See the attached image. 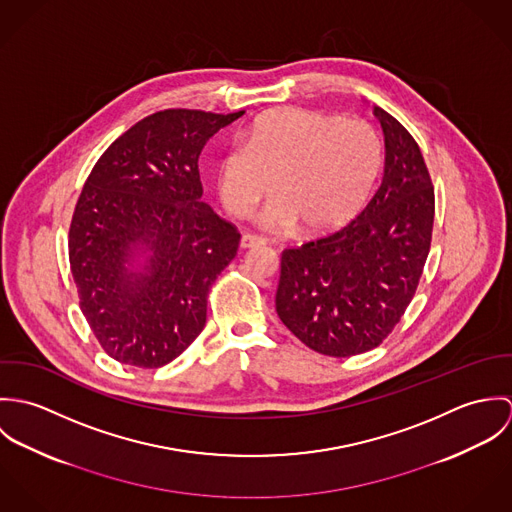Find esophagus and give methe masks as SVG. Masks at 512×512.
<instances>
[{
    "instance_id": "34e87169",
    "label": "esophagus",
    "mask_w": 512,
    "mask_h": 512,
    "mask_svg": "<svg viewBox=\"0 0 512 512\" xmlns=\"http://www.w3.org/2000/svg\"><path fill=\"white\" fill-rule=\"evenodd\" d=\"M262 244H266V240L262 236H256V234H250V232H244L242 238H240L242 248H256V246H262Z\"/></svg>"
}]
</instances>
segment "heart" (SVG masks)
<instances>
[{
	"mask_svg": "<svg viewBox=\"0 0 512 512\" xmlns=\"http://www.w3.org/2000/svg\"><path fill=\"white\" fill-rule=\"evenodd\" d=\"M382 167V144L370 124L303 108L260 116L219 161L222 205L248 215L270 193L262 222L274 230L299 222L307 234H325L355 219Z\"/></svg>",
	"mask_w": 512,
	"mask_h": 512,
	"instance_id": "obj_1",
	"label": "heart"
}]
</instances>
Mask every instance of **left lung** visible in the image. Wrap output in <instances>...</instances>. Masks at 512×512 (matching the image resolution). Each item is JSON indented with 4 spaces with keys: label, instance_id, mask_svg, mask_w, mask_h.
I'll return each instance as SVG.
<instances>
[{
    "label": "left lung",
    "instance_id": "left-lung-1",
    "mask_svg": "<svg viewBox=\"0 0 512 512\" xmlns=\"http://www.w3.org/2000/svg\"><path fill=\"white\" fill-rule=\"evenodd\" d=\"M384 177L363 213L282 252L276 311L309 349L353 357L378 347L410 305L432 244L434 185L410 132L374 106Z\"/></svg>",
    "mask_w": 512,
    "mask_h": 512
}]
</instances>
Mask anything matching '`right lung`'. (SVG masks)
Returning a JSON list of instances; mask_svg holds the SVG:
<instances>
[{
	"mask_svg": "<svg viewBox=\"0 0 512 512\" xmlns=\"http://www.w3.org/2000/svg\"><path fill=\"white\" fill-rule=\"evenodd\" d=\"M242 114L155 112L100 155L82 187L69 230L71 272L94 337L122 365H167L207 323V297L236 256L240 232L201 201L199 155Z\"/></svg>",
	"mask_w": 512,
	"mask_h": 512,
	"instance_id": "right-lung-1",
	"label": "right lung"
}]
</instances>
